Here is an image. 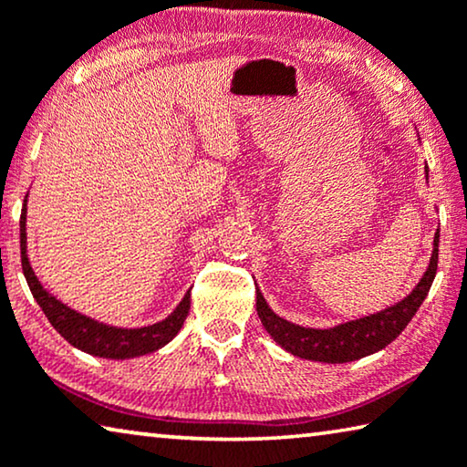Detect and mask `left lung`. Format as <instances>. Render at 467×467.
<instances>
[{"mask_svg": "<svg viewBox=\"0 0 467 467\" xmlns=\"http://www.w3.org/2000/svg\"><path fill=\"white\" fill-rule=\"evenodd\" d=\"M436 264H439V231L434 233L431 262H428L426 272L421 274L420 283L401 301L380 309V312L337 324L330 328H306L272 312L268 301L264 299L262 291L255 285L257 316H260L264 328L274 338V343L295 358L322 361V364H347V361L361 359L366 355L384 349L401 335L431 291L436 276Z\"/></svg>", "mask_w": 467, "mask_h": 467, "instance_id": "left-lung-1", "label": "left lung"}]
</instances>
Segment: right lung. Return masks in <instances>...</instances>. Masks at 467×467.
Wrapping results in <instances>:
<instances>
[{
  "instance_id": "add662e5",
  "label": "right lung",
  "mask_w": 467,
  "mask_h": 467,
  "mask_svg": "<svg viewBox=\"0 0 467 467\" xmlns=\"http://www.w3.org/2000/svg\"><path fill=\"white\" fill-rule=\"evenodd\" d=\"M26 199L25 207H22L20 216V257H22V272L31 288L35 301L39 303L43 314L47 316L60 335L68 340L72 347L85 351L95 358H106V359H132L140 358V355L153 353L168 345L179 330L182 328L187 314L191 309V288L184 293L182 301L174 307V312L161 322H155L151 327L143 328H118L108 327V324L93 320L85 314H78L77 309H72L62 303L57 297H54L47 288H43L41 280L36 278V274L28 260V247H26Z\"/></svg>"
}]
</instances>
